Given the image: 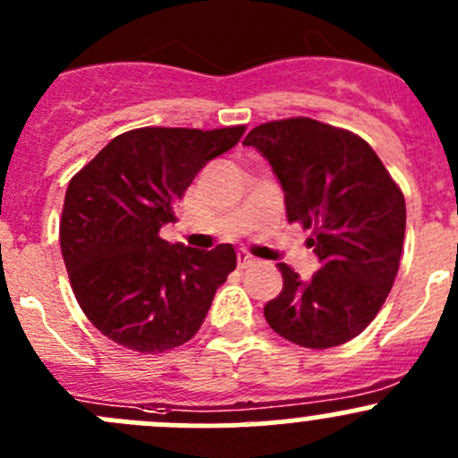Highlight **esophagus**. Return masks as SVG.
Listing matches in <instances>:
<instances>
[{
	"label": "esophagus",
	"instance_id": "34e87169",
	"mask_svg": "<svg viewBox=\"0 0 458 458\" xmlns=\"http://www.w3.org/2000/svg\"><path fill=\"white\" fill-rule=\"evenodd\" d=\"M237 263H239V267H250V266H255L257 259L248 255L246 250H242V252H239V255H237Z\"/></svg>",
	"mask_w": 458,
	"mask_h": 458
}]
</instances>
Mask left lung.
Masks as SVG:
<instances>
[{
	"mask_svg": "<svg viewBox=\"0 0 458 458\" xmlns=\"http://www.w3.org/2000/svg\"><path fill=\"white\" fill-rule=\"evenodd\" d=\"M272 165L288 221L315 230L318 270L301 279L279 263L284 290L267 326L303 348H335L366 330L399 270L405 199L361 137L308 117L252 128L243 140Z\"/></svg>",
	"mask_w": 458,
	"mask_h": 458,
	"instance_id": "left-lung-1",
	"label": "left lung"
}]
</instances>
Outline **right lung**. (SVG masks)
Returning <instances> with one entry per match:
<instances>
[{
  "instance_id": "1",
  "label": "right lung",
  "mask_w": 458,
  "mask_h": 458,
  "mask_svg": "<svg viewBox=\"0 0 458 458\" xmlns=\"http://www.w3.org/2000/svg\"><path fill=\"white\" fill-rule=\"evenodd\" d=\"M243 126L137 128L114 137L71 179L59 243L92 326L123 348L157 354L201 327L237 267L230 243L195 250L159 237L197 173L242 140Z\"/></svg>"
}]
</instances>
